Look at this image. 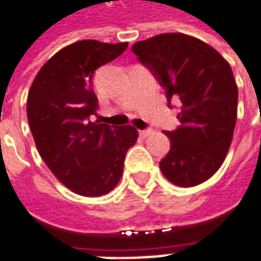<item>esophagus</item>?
<instances>
[{
  "label": "esophagus",
  "mask_w": 261,
  "mask_h": 261,
  "mask_svg": "<svg viewBox=\"0 0 261 261\" xmlns=\"http://www.w3.org/2000/svg\"><path fill=\"white\" fill-rule=\"evenodd\" d=\"M153 134V130H141L140 131V136L143 137V139H146L148 136H151Z\"/></svg>",
  "instance_id": "esophagus-1"
}]
</instances>
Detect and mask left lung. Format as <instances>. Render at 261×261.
Returning <instances> with one entry per match:
<instances>
[{
  "label": "left lung",
  "instance_id": "8db88e82",
  "mask_svg": "<svg viewBox=\"0 0 261 261\" xmlns=\"http://www.w3.org/2000/svg\"><path fill=\"white\" fill-rule=\"evenodd\" d=\"M167 91L179 98L180 127L169 131L170 150L159 163L176 186L208 180L224 163L237 121L238 88L229 63L212 46L184 33H165L133 44Z\"/></svg>",
  "mask_w": 261,
  "mask_h": 261
}]
</instances>
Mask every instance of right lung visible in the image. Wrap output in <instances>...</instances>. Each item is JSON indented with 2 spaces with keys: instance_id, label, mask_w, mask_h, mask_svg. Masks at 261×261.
I'll return each mask as SVG.
<instances>
[{
  "instance_id": "right-lung-1",
  "label": "right lung",
  "mask_w": 261,
  "mask_h": 261,
  "mask_svg": "<svg viewBox=\"0 0 261 261\" xmlns=\"http://www.w3.org/2000/svg\"><path fill=\"white\" fill-rule=\"evenodd\" d=\"M128 43L81 40L41 66L27 96V118L41 159L59 182L82 196H102L120 182L124 159L136 144L133 125L91 121L96 114L95 69L118 58Z\"/></svg>"
}]
</instances>
